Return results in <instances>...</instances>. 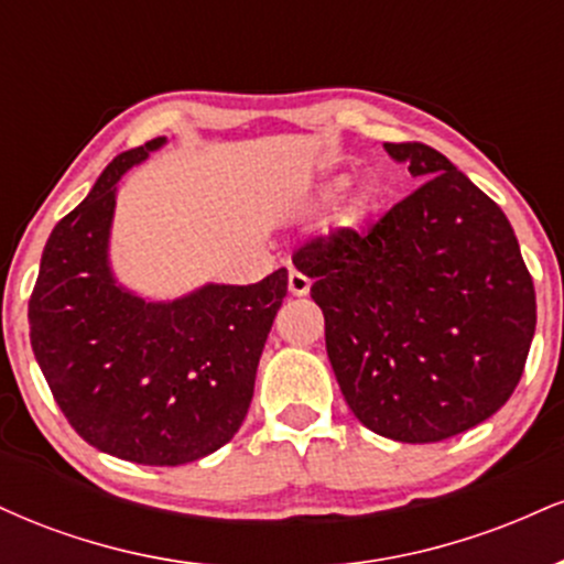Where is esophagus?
Listing matches in <instances>:
<instances>
[{"mask_svg": "<svg viewBox=\"0 0 564 564\" xmlns=\"http://www.w3.org/2000/svg\"><path fill=\"white\" fill-rule=\"evenodd\" d=\"M289 291L294 296H307L310 294V278L302 275L300 270H291V273H289Z\"/></svg>", "mask_w": 564, "mask_h": 564, "instance_id": "esophagus-1", "label": "esophagus"}]
</instances>
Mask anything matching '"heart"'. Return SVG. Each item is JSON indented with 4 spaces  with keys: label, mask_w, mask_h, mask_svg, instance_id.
Listing matches in <instances>:
<instances>
[{
    "label": "heart",
    "mask_w": 564,
    "mask_h": 564,
    "mask_svg": "<svg viewBox=\"0 0 564 564\" xmlns=\"http://www.w3.org/2000/svg\"><path fill=\"white\" fill-rule=\"evenodd\" d=\"M341 185H345V180H334V183L326 187V193H336V191H339V187H341Z\"/></svg>",
    "instance_id": "obj_1"
}]
</instances>
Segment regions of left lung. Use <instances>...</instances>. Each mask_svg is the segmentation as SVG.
Masks as SVG:
<instances>
[{
    "label": "left lung",
    "mask_w": 564,
    "mask_h": 564,
    "mask_svg": "<svg viewBox=\"0 0 564 564\" xmlns=\"http://www.w3.org/2000/svg\"><path fill=\"white\" fill-rule=\"evenodd\" d=\"M422 187L371 230L304 243L326 352L358 422L398 443H440L514 392L535 334V291L507 215L443 153L384 142Z\"/></svg>",
    "instance_id": "left-lung-1"
}]
</instances>
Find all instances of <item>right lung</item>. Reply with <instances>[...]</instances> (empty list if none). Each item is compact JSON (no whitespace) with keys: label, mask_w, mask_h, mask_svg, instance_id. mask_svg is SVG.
<instances>
[{"label":"right lung","mask_w":564,"mask_h":564,"mask_svg":"<svg viewBox=\"0 0 564 564\" xmlns=\"http://www.w3.org/2000/svg\"><path fill=\"white\" fill-rule=\"evenodd\" d=\"M164 142L119 153L55 225L29 302L31 347L68 424L97 451L148 467H180L230 443L289 286L281 268L251 286L206 283L151 302L116 281V183Z\"/></svg>","instance_id":"1"}]
</instances>
